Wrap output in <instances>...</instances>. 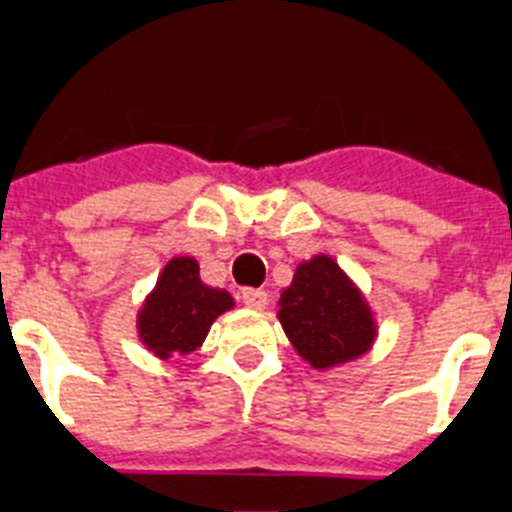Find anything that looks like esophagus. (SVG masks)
Wrapping results in <instances>:
<instances>
[{
	"instance_id": "obj_1",
	"label": "esophagus",
	"mask_w": 512,
	"mask_h": 512,
	"mask_svg": "<svg viewBox=\"0 0 512 512\" xmlns=\"http://www.w3.org/2000/svg\"><path fill=\"white\" fill-rule=\"evenodd\" d=\"M241 300L246 302L248 307H253V310H264L266 302H269V295H266L264 289H256V287H246L241 292Z\"/></svg>"
}]
</instances>
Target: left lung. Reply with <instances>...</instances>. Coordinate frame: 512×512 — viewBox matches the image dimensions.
Returning a JSON list of instances; mask_svg holds the SVG:
<instances>
[{"instance_id": "left-lung-1", "label": "left lung", "mask_w": 512, "mask_h": 512, "mask_svg": "<svg viewBox=\"0 0 512 512\" xmlns=\"http://www.w3.org/2000/svg\"><path fill=\"white\" fill-rule=\"evenodd\" d=\"M279 305L284 333L315 369L356 359L374 341V320L359 289L328 256L297 266Z\"/></svg>"}]
</instances>
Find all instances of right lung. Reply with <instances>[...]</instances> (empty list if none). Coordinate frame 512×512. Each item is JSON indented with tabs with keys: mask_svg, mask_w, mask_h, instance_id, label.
<instances>
[{
	"mask_svg": "<svg viewBox=\"0 0 512 512\" xmlns=\"http://www.w3.org/2000/svg\"><path fill=\"white\" fill-rule=\"evenodd\" d=\"M233 307L228 292L205 287L194 259H171L140 310V338L156 356H184L205 341L217 315Z\"/></svg>",
	"mask_w": 512,
	"mask_h": 512,
	"instance_id": "right-lung-1",
	"label": "right lung"
}]
</instances>
